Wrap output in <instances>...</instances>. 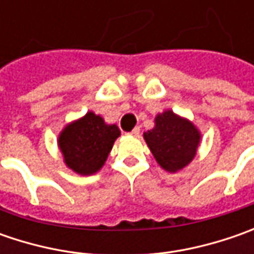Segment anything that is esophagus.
I'll list each match as a JSON object with an SVG mask.
<instances>
[{"instance_id":"esophagus-1","label":"esophagus","mask_w":254,"mask_h":254,"mask_svg":"<svg viewBox=\"0 0 254 254\" xmlns=\"http://www.w3.org/2000/svg\"><path fill=\"white\" fill-rule=\"evenodd\" d=\"M130 134H131V135H135V137H138V135H140V127H135Z\"/></svg>"}]
</instances>
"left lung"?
I'll return each mask as SVG.
<instances>
[{
    "instance_id": "obj_1",
    "label": "left lung",
    "mask_w": 254,
    "mask_h": 254,
    "mask_svg": "<svg viewBox=\"0 0 254 254\" xmlns=\"http://www.w3.org/2000/svg\"><path fill=\"white\" fill-rule=\"evenodd\" d=\"M144 140L161 168L177 172L196 155L200 132L190 120L165 110L155 117L154 128L144 132Z\"/></svg>"
}]
</instances>
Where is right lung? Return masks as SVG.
<instances>
[{
    "instance_id": "obj_1",
    "label": "right lung",
    "mask_w": 254,
    "mask_h": 254,
    "mask_svg": "<svg viewBox=\"0 0 254 254\" xmlns=\"http://www.w3.org/2000/svg\"><path fill=\"white\" fill-rule=\"evenodd\" d=\"M120 135L116 124H106L100 116L86 113L59 134V148L64 164L79 175H92L102 168Z\"/></svg>"
}]
</instances>
